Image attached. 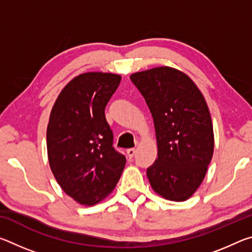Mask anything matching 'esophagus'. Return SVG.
<instances>
[{
    "mask_svg": "<svg viewBox=\"0 0 252 252\" xmlns=\"http://www.w3.org/2000/svg\"><path fill=\"white\" fill-rule=\"evenodd\" d=\"M126 155H127V157L130 158V159H131V158H133V156L135 155V149H133V148H132V149H127V150H126Z\"/></svg>",
    "mask_w": 252,
    "mask_h": 252,
    "instance_id": "esophagus-1",
    "label": "esophagus"
}]
</instances>
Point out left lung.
<instances>
[{
    "instance_id": "obj_1",
    "label": "left lung",
    "mask_w": 252,
    "mask_h": 252,
    "mask_svg": "<svg viewBox=\"0 0 252 252\" xmlns=\"http://www.w3.org/2000/svg\"><path fill=\"white\" fill-rule=\"evenodd\" d=\"M150 109L158 158L147 170L152 189L186 201L201 185L215 149L213 126L201 91L186 73L158 66L130 75Z\"/></svg>"
}]
</instances>
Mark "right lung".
<instances>
[{"mask_svg":"<svg viewBox=\"0 0 252 252\" xmlns=\"http://www.w3.org/2000/svg\"><path fill=\"white\" fill-rule=\"evenodd\" d=\"M121 75L87 72L72 79L51 111L46 148L51 171L62 190L83 206H94L112 192L126 157L112 147L105 105Z\"/></svg>","mask_w":252,"mask_h":252,"instance_id":"add662e5","label":"right lung"}]
</instances>
